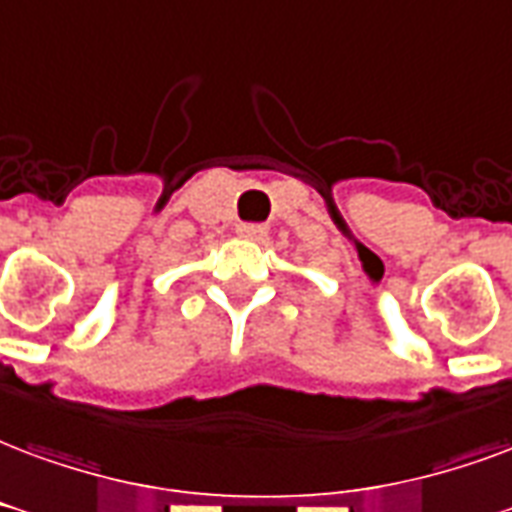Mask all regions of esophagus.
<instances>
[{
    "mask_svg": "<svg viewBox=\"0 0 512 512\" xmlns=\"http://www.w3.org/2000/svg\"><path fill=\"white\" fill-rule=\"evenodd\" d=\"M236 233L241 238H263L268 233V230L263 225H238Z\"/></svg>",
    "mask_w": 512,
    "mask_h": 512,
    "instance_id": "34e87169",
    "label": "esophagus"
}]
</instances>
